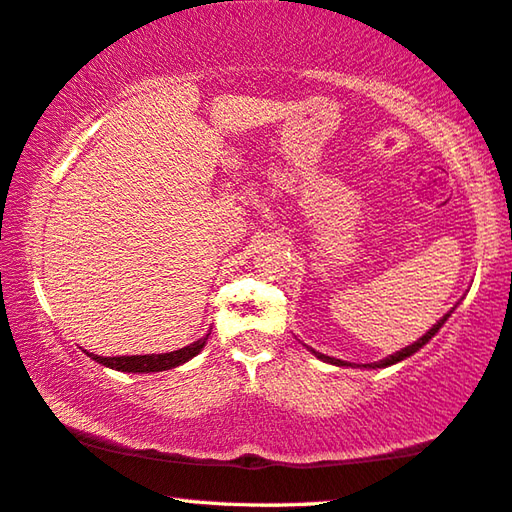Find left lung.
Here are the masks:
<instances>
[{
    "label": "left lung",
    "mask_w": 512,
    "mask_h": 512,
    "mask_svg": "<svg viewBox=\"0 0 512 512\" xmlns=\"http://www.w3.org/2000/svg\"><path fill=\"white\" fill-rule=\"evenodd\" d=\"M453 310H455V308H453ZM453 310H451V312H453ZM451 312H446V315H444V317H441V319H439V322H437V324H434V326H432V329H430V331H427V333L423 335V338H418V340L414 342V345H409V347H404V349H400V352H395V354H391V356L381 358V361H377V363H365V365H356V363H347V361H340V358L326 356V354H322V352H315V349H312V347H308V345H305V347H308V352H310L312 356H317V358H319V361H324V363H331V365H338V368H365V370H377V368H388V365H395V363H400V361H404V358H409L411 354H416V352H418V349H423V347L427 345V342H430V340L434 338V335H437V333H439V329H441V326H444V324H446V319H448V317H451Z\"/></svg>",
    "instance_id": "left-lung-1"
}]
</instances>
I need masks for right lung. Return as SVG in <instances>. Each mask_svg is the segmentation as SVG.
I'll list each match as a JSON object with an SVG mask.
<instances>
[{
	"label": "right lung",
	"instance_id": "1",
	"mask_svg": "<svg viewBox=\"0 0 512 512\" xmlns=\"http://www.w3.org/2000/svg\"><path fill=\"white\" fill-rule=\"evenodd\" d=\"M207 333L204 338H200L193 345L188 347H181L177 352H167V354H144V356H98V354H91L87 349H82L91 361L105 365V368L110 370H119V372H137V375H142V372H163V370H172V368H179V365L188 363L190 358L197 356L207 345L209 340Z\"/></svg>",
	"mask_w": 512,
	"mask_h": 512
}]
</instances>
